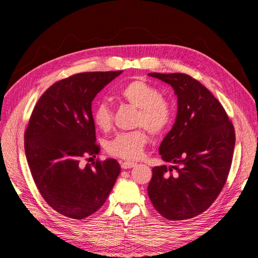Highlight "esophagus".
Instances as JSON below:
<instances>
[{
    "mask_svg": "<svg viewBox=\"0 0 258 258\" xmlns=\"http://www.w3.org/2000/svg\"><path fill=\"white\" fill-rule=\"evenodd\" d=\"M137 165L134 163V161H123V163L120 164V166H121V168H124V169H128V168H132V167H134V166Z\"/></svg>",
    "mask_w": 258,
    "mask_h": 258,
    "instance_id": "34e87169",
    "label": "esophagus"
}]
</instances>
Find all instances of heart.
<instances>
[{"label":"heart","instance_id":"obj_1","mask_svg":"<svg viewBox=\"0 0 258 258\" xmlns=\"http://www.w3.org/2000/svg\"><path fill=\"white\" fill-rule=\"evenodd\" d=\"M119 97L126 102L139 108L137 125L146 127L151 134L161 135L173 123L174 111L167 100L160 97L159 90L142 80H134L120 87ZM94 124L100 130L110 127L112 112L106 102H100L93 110ZM148 143L145 130L119 133L108 143V152L121 159L135 160L141 158Z\"/></svg>","mask_w":258,"mask_h":258}]
</instances>
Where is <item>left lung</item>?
<instances>
[{
    "mask_svg": "<svg viewBox=\"0 0 258 258\" xmlns=\"http://www.w3.org/2000/svg\"><path fill=\"white\" fill-rule=\"evenodd\" d=\"M173 87L177 115L160 143L148 195L161 216L189 220L211 207L228 178L235 145L234 127L207 87L186 74L150 73Z\"/></svg>",
    "mask_w": 258,
    "mask_h": 258,
    "instance_id": "left-lung-1",
    "label": "left lung"
}]
</instances>
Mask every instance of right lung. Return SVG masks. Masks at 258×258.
<instances>
[{
    "instance_id": "add662e5",
    "label": "right lung",
    "mask_w": 258,
    "mask_h": 258,
    "mask_svg": "<svg viewBox=\"0 0 258 258\" xmlns=\"http://www.w3.org/2000/svg\"><path fill=\"white\" fill-rule=\"evenodd\" d=\"M123 72L81 73L54 83L38 100L25 132L30 173L47 205L83 220L106 202L120 173L116 159H97L92 101Z\"/></svg>"
}]
</instances>
